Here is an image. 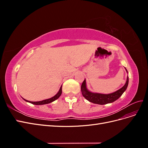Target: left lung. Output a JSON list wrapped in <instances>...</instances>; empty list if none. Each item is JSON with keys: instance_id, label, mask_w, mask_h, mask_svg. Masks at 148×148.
<instances>
[{"instance_id": "8db88e82", "label": "left lung", "mask_w": 148, "mask_h": 148, "mask_svg": "<svg viewBox=\"0 0 148 148\" xmlns=\"http://www.w3.org/2000/svg\"><path fill=\"white\" fill-rule=\"evenodd\" d=\"M125 70H126L127 72L128 73L127 70L126 69H125ZM128 84V77H127V82L122 88H121L119 90L116 91L115 92L106 95V94L96 93L89 91L87 89L86 79H84L82 84L81 91L83 97L88 101L94 103V104L104 105L106 104H109V103H112L115 101L116 100H117L119 98L123 95V93L126 91Z\"/></svg>"}]
</instances>
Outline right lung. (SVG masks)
Returning <instances> with one entry per match:
<instances>
[{"instance_id":"right-lung-1","label":"right lung","mask_w":148,"mask_h":148,"mask_svg":"<svg viewBox=\"0 0 148 148\" xmlns=\"http://www.w3.org/2000/svg\"><path fill=\"white\" fill-rule=\"evenodd\" d=\"M62 85L61 86L59 91H58V92L56 94V95L53 96L51 98H49V99H45V100H43V101H37V102H32V101H27L25 99H23L28 102H29L31 103V104H34V105H43V104H49V103H51L53 101H56V99H57L58 98H59L60 95H62Z\"/></svg>"}]
</instances>
